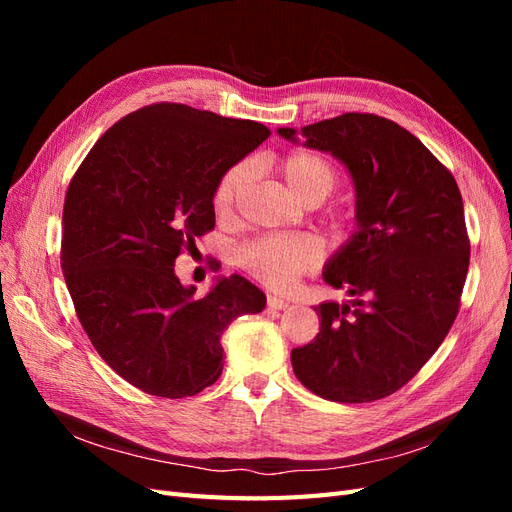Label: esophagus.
<instances>
[{
    "instance_id": "esophagus-1",
    "label": "esophagus",
    "mask_w": 512,
    "mask_h": 512,
    "mask_svg": "<svg viewBox=\"0 0 512 512\" xmlns=\"http://www.w3.org/2000/svg\"><path fill=\"white\" fill-rule=\"evenodd\" d=\"M267 305H269L271 309H286V307L290 305V301H286V299H282V297H273V294H269V297H267Z\"/></svg>"
}]
</instances>
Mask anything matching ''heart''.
<instances>
[{"label": "heart", "instance_id": "obj_1", "mask_svg": "<svg viewBox=\"0 0 512 512\" xmlns=\"http://www.w3.org/2000/svg\"><path fill=\"white\" fill-rule=\"evenodd\" d=\"M288 190L307 205L327 198L337 183V168L316 151H292L280 164ZM252 166L239 162L226 168L213 188V207L220 215L235 209ZM322 258V245L309 235H267L247 241L239 250V265L260 284L275 290L290 288L297 277L314 269Z\"/></svg>", "mask_w": 512, "mask_h": 512}]
</instances>
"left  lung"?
Masks as SVG:
<instances>
[{"label":"left lung","instance_id":"left-lung-1","mask_svg":"<svg viewBox=\"0 0 512 512\" xmlns=\"http://www.w3.org/2000/svg\"><path fill=\"white\" fill-rule=\"evenodd\" d=\"M282 138L331 153L354 185L350 239L322 277L348 303L316 309L320 333L290 354L294 376L339 404L401 389L440 348L459 312L470 241L455 177L414 134L378 115L346 113Z\"/></svg>","mask_w":512,"mask_h":512}]
</instances>
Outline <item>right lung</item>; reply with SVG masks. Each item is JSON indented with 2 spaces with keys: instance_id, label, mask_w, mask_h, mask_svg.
I'll list each match as a JSON object with an SVG mask.
<instances>
[{
  "instance_id": "right-lung-1",
  "label": "right lung",
  "mask_w": 512,
  "mask_h": 512,
  "mask_svg": "<svg viewBox=\"0 0 512 512\" xmlns=\"http://www.w3.org/2000/svg\"><path fill=\"white\" fill-rule=\"evenodd\" d=\"M269 134L258 121L151 104L108 128L70 181L61 271L91 344L136 389L168 399L207 389L228 324L265 309V292L241 275L194 297L175 258L215 226L220 175Z\"/></svg>"
}]
</instances>
